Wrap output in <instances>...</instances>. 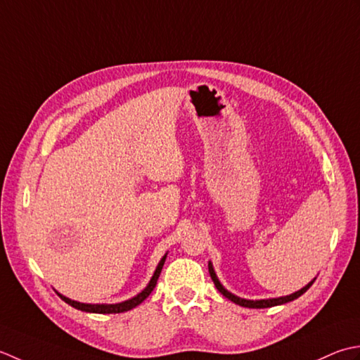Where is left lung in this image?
<instances>
[{
    "label": "left lung",
    "instance_id": "left-lung-1",
    "mask_svg": "<svg viewBox=\"0 0 360 360\" xmlns=\"http://www.w3.org/2000/svg\"><path fill=\"white\" fill-rule=\"evenodd\" d=\"M208 270H210V275H211V280H212V283H214V285L217 288V290L222 293V295L225 297V298H229V300H231L233 303H236V304H239V306H244V307H253V309H262V307H272V306H278V304H284V303H289V302H292V300H295V298H298L300 295H303V293L311 288V285L314 284V281H311L309 284L307 285H304V288L302 289V290H298V292H295V293H292V295H288V297H280V298H270V300H256V302H253V300H244V298H239V297H236V295H233V293H230L229 290H226L224 285L219 283V280H217V276H216V274H214V269H212V266H211V262L208 264Z\"/></svg>",
    "mask_w": 360,
    "mask_h": 360
}]
</instances>
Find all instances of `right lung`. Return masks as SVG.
Wrapping results in <instances>:
<instances>
[{"label":"right lung","instance_id":"obj_1","mask_svg":"<svg viewBox=\"0 0 360 360\" xmlns=\"http://www.w3.org/2000/svg\"><path fill=\"white\" fill-rule=\"evenodd\" d=\"M165 259H166V256H163V259L160 261L158 267L155 270V274H153L150 283L148 284V288H146L141 293H138L136 297H134L131 300H127V302H122V303H118V304H85V303H79V302H75V300H70L67 297H63V295H60V293H58V297H60L65 303H68L70 306L76 307V309L84 311V312H94V314H120V312H127L130 309H134V307H136L138 304H141L144 300L150 295V292L153 290V288H155L157 280H158V276L161 274V269H163Z\"/></svg>","mask_w":360,"mask_h":360}]
</instances>
